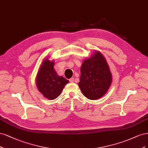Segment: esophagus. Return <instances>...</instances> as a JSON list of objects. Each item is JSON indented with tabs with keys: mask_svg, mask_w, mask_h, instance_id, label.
Here are the masks:
<instances>
[{
	"mask_svg": "<svg viewBox=\"0 0 148 148\" xmlns=\"http://www.w3.org/2000/svg\"><path fill=\"white\" fill-rule=\"evenodd\" d=\"M74 78H71V79H69V82H71V83H73V82H74Z\"/></svg>",
	"mask_w": 148,
	"mask_h": 148,
	"instance_id": "esophagus-1",
	"label": "esophagus"
}]
</instances>
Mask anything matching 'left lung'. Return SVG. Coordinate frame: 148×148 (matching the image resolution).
<instances>
[{"label": "left lung", "instance_id": "left-lung-1", "mask_svg": "<svg viewBox=\"0 0 148 148\" xmlns=\"http://www.w3.org/2000/svg\"><path fill=\"white\" fill-rule=\"evenodd\" d=\"M79 86L85 97L97 99L105 94L112 82L107 62L99 51L84 60L80 68Z\"/></svg>", "mask_w": 148, "mask_h": 148}]
</instances>
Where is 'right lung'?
<instances>
[{
    "label": "right lung",
    "mask_w": 148,
    "mask_h": 148,
    "mask_svg": "<svg viewBox=\"0 0 148 148\" xmlns=\"http://www.w3.org/2000/svg\"><path fill=\"white\" fill-rule=\"evenodd\" d=\"M53 61L45 60L40 67L36 77V84L39 92L49 99L60 96L61 91L69 81L57 75L53 68Z\"/></svg>",
    "instance_id": "right-lung-1"
}]
</instances>
